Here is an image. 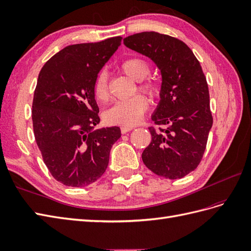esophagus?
<instances>
[{
  "mask_svg": "<svg viewBox=\"0 0 251 251\" xmlns=\"http://www.w3.org/2000/svg\"><path fill=\"white\" fill-rule=\"evenodd\" d=\"M132 129H133V127H131V126H122L121 127V132L122 133H126V132L130 131Z\"/></svg>",
  "mask_w": 251,
  "mask_h": 251,
  "instance_id": "obj_1",
  "label": "esophagus"
}]
</instances>
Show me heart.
Masks as SVG:
<instances>
[{"instance_id":"1","label":"heart","mask_w":251,"mask_h":251,"mask_svg":"<svg viewBox=\"0 0 251 251\" xmlns=\"http://www.w3.org/2000/svg\"><path fill=\"white\" fill-rule=\"evenodd\" d=\"M120 69L131 79L141 81L139 90L155 99L160 93L159 83L151 78H147L151 73V66L147 60L141 57H131L121 63ZM95 99L100 102L109 100V82L106 71H100L93 85ZM147 109V101L143 95L137 94L129 100L118 101L104 113V119L108 124L130 126L139 123Z\"/></svg>"}]
</instances>
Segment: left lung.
I'll list each match as a JSON object with an SVG mask.
<instances>
[{"label":"left lung","instance_id":"left-lung-1","mask_svg":"<svg viewBox=\"0 0 251 251\" xmlns=\"http://www.w3.org/2000/svg\"><path fill=\"white\" fill-rule=\"evenodd\" d=\"M124 44L155 62L161 71L160 102L150 126L151 142L144 164L160 177L179 179L201 163L213 124L207 79L183 41L156 31L128 36Z\"/></svg>","mask_w":251,"mask_h":251}]
</instances>
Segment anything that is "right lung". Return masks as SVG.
I'll return each mask as SVG.
<instances>
[{
  "label": "right lung",
  "mask_w": 251,
  "mask_h": 251,
  "mask_svg": "<svg viewBox=\"0 0 251 251\" xmlns=\"http://www.w3.org/2000/svg\"><path fill=\"white\" fill-rule=\"evenodd\" d=\"M122 37L69 46L40 71L31 119L36 143L57 181L82 188L104 174L119 127L94 130L100 109L93 85L100 69L121 46Z\"/></svg>",
  "instance_id": "1"
}]
</instances>
